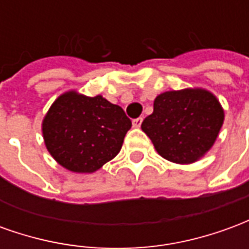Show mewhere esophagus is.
I'll return each instance as SVG.
<instances>
[{"label": "esophagus", "mask_w": 249, "mask_h": 249, "mask_svg": "<svg viewBox=\"0 0 249 249\" xmlns=\"http://www.w3.org/2000/svg\"><path fill=\"white\" fill-rule=\"evenodd\" d=\"M141 123H142V117H137V119L133 120V126L135 128H140Z\"/></svg>", "instance_id": "34e87169"}]
</instances>
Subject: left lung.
<instances>
[{
	"mask_svg": "<svg viewBox=\"0 0 249 249\" xmlns=\"http://www.w3.org/2000/svg\"><path fill=\"white\" fill-rule=\"evenodd\" d=\"M223 123L224 110L216 96L187 88L159 94L141 129L168 161L192 164L212 148Z\"/></svg>",
	"mask_w": 249,
	"mask_h": 249,
	"instance_id": "obj_1",
	"label": "left lung"
}]
</instances>
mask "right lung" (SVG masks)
Here are the masks:
<instances>
[{"label": "right lung", "mask_w": 249, "mask_h": 249, "mask_svg": "<svg viewBox=\"0 0 249 249\" xmlns=\"http://www.w3.org/2000/svg\"><path fill=\"white\" fill-rule=\"evenodd\" d=\"M130 126L132 121L119 105L103 96L69 90L52 104L42 120V136L61 167L93 173L117 156Z\"/></svg>", "instance_id": "right-lung-1"}]
</instances>
